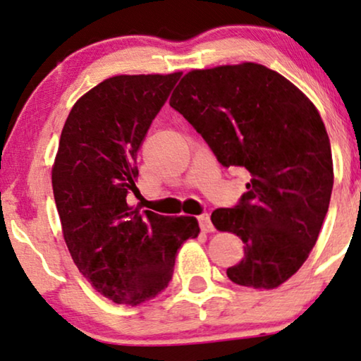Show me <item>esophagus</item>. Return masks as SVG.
I'll list each match as a JSON object with an SVG mask.
<instances>
[{"label":"esophagus","mask_w":361,"mask_h":361,"mask_svg":"<svg viewBox=\"0 0 361 361\" xmlns=\"http://www.w3.org/2000/svg\"><path fill=\"white\" fill-rule=\"evenodd\" d=\"M198 223H200L201 231H204V233H211V231H214V226H213V223H211L209 214H200Z\"/></svg>","instance_id":"1"}]
</instances>
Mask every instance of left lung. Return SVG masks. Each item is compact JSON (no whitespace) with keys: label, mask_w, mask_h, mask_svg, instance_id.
I'll return each mask as SVG.
<instances>
[{"label":"left lung","mask_w":361,"mask_h":361,"mask_svg":"<svg viewBox=\"0 0 361 361\" xmlns=\"http://www.w3.org/2000/svg\"><path fill=\"white\" fill-rule=\"evenodd\" d=\"M170 105L221 165L251 176L236 206L211 214L216 229L244 243L226 274L239 286L279 287L309 257L329 211L334 163L320 114L286 77L254 62L188 72Z\"/></svg>","instance_id":"left-lung-1"}]
</instances>
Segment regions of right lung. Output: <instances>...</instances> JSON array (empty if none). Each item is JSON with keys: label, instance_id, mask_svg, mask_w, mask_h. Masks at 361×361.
Listing matches in <instances>:
<instances>
[{"label": "right lung", "instance_id": "right-lung-1", "mask_svg": "<svg viewBox=\"0 0 361 361\" xmlns=\"http://www.w3.org/2000/svg\"><path fill=\"white\" fill-rule=\"evenodd\" d=\"M181 74L115 75L82 95L61 133L52 191L77 269L115 304L137 305L170 282L176 251L200 233L191 216L130 208L137 153Z\"/></svg>", "mask_w": 361, "mask_h": 361}]
</instances>
